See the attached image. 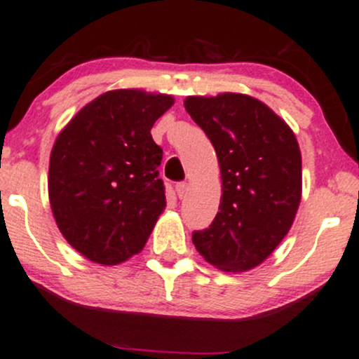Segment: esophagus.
<instances>
[{
	"label": "esophagus",
	"mask_w": 359,
	"mask_h": 359,
	"mask_svg": "<svg viewBox=\"0 0 359 359\" xmlns=\"http://www.w3.org/2000/svg\"><path fill=\"white\" fill-rule=\"evenodd\" d=\"M187 191H188V183L181 181V183L176 184V193H178L180 198H184V196H187Z\"/></svg>",
	"instance_id": "34e87169"
}]
</instances>
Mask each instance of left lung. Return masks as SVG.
<instances>
[{"mask_svg":"<svg viewBox=\"0 0 359 359\" xmlns=\"http://www.w3.org/2000/svg\"><path fill=\"white\" fill-rule=\"evenodd\" d=\"M184 108L210 139L222 175L215 219L193 232L205 261L222 271L256 268L287 236L302 198V154L285 120L252 96H188Z\"/></svg>","mask_w":359,"mask_h":359,"instance_id":"1","label":"left lung"}]
</instances>
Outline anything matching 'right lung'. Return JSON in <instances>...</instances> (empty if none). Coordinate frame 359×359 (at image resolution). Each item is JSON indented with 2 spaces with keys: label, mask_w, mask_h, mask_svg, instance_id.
I'll list each match as a JSON object with an SVG mask.
<instances>
[{
  "label": "right lung",
  "mask_w": 359,
  "mask_h": 359,
  "mask_svg": "<svg viewBox=\"0 0 359 359\" xmlns=\"http://www.w3.org/2000/svg\"><path fill=\"white\" fill-rule=\"evenodd\" d=\"M175 100L140 90L95 98L50 152L49 200L59 231L93 263L115 266L142 251L166 207L151 128Z\"/></svg>",
  "instance_id": "right-lung-1"
}]
</instances>
